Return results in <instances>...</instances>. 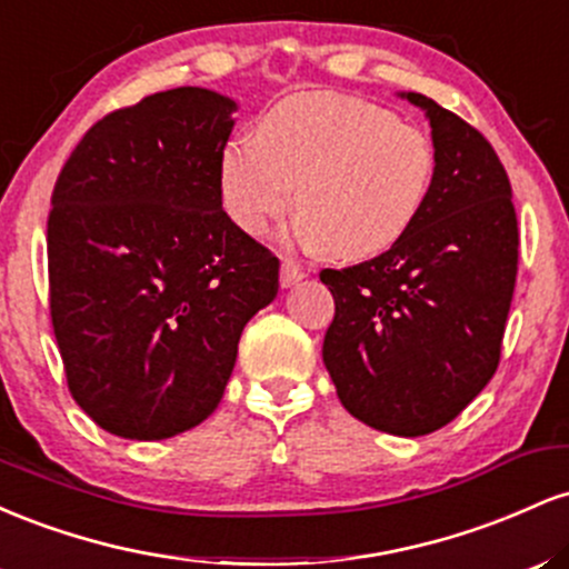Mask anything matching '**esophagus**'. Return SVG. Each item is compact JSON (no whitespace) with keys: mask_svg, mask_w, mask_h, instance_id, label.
<instances>
[{"mask_svg":"<svg viewBox=\"0 0 569 569\" xmlns=\"http://www.w3.org/2000/svg\"><path fill=\"white\" fill-rule=\"evenodd\" d=\"M302 278H305L302 267L293 262V259H283V264H280V286H283V289H289V286L299 283Z\"/></svg>","mask_w":569,"mask_h":569,"instance_id":"34e87169","label":"esophagus"}]
</instances>
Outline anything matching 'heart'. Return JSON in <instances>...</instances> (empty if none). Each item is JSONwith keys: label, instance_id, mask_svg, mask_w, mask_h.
I'll list each match as a JSON object with an SVG mask.
<instances>
[{"label": "heart", "instance_id": "1", "mask_svg": "<svg viewBox=\"0 0 569 569\" xmlns=\"http://www.w3.org/2000/svg\"><path fill=\"white\" fill-rule=\"evenodd\" d=\"M436 176L433 141L393 112L339 93L283 98L257 139L221 149L227 217L251 238L297 206V238L337 259L380 257L411 230Z\"/></svg>", "mask_w": 569, "mask_h": 569}]
</instances>
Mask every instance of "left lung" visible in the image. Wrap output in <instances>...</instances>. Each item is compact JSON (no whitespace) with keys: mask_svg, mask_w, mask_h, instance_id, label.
<instances>
[{"mask_svg":"<svg viewBox=\"0 0 569 569\" xmlns=\"http://www.w3.org/2000/svg\"><path fill=\"white\" fill-rule=\"evenodd\" d=\"M407 98L433 128V184L390 251L321 270L335 297L323 363L352 417L382 433L426 436L498 371L519 227L492 143L433 98Z\"/></svg>","mask_w":569,"mask_h":569,"instance_id":"8db88e82","label":"left lung"}]
</instances>
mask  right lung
<instances>
[{
    "label": "right lung",
    "mask_w": 569,
    "mask_h": 569,
    "mask_svg": "<svg viewBox=\"0 0 569 569\" xmlns=\"http://www.w3.org/2000/svg\"><path fill=\"white\" fill-rule=\"evenodd\" d=\"M234 101L173 88L109 112L63 162L48 217L50 318L69 393L96 426L160 441L224 396L278 257L221 208Z\"/></svg>",
    "instance_id": "right-lung-1"
}]
</instances>
